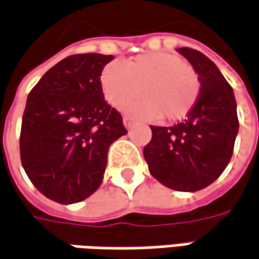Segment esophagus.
I'll list each match as a JSON object with an SVG mask.
<instances>
[{
    "instance_id": "esophagus-1",
    "label": "esophagus",
    "mask_w": 259,
    "mask_h": 259,
    "mask_svg": "<svg viewBox=\"0 0 259 259\" xmlns=\"http://www.w3.org/2000/svg\"><path fill=\"white\" fill-rule=\"evenodd\" d=\"M123 123H124V126H126L127 129H130V127L135 124V118L130 117V116H124V117H123Z\"/></svg>"
}]
</instances>
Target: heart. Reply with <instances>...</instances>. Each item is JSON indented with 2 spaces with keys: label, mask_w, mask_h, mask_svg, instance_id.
I'll return each mask as SVG.
<instances>
[{
  "label": "heart",
  "mask_w": 259,
  "mask_h": 259,
  "mask_svg": "<svg viewBox=\"0 0 259 259\" xmlns=\"http://www.w3.org/2000/svg\"><path fill=\"white\" fill-rule=\"evenodd\" d=\"M101 85L110 104L121 107L127 101L145 94L141 100L124 106L130 114L146 118L183 120L196 106L200 79L196 69L183 58L166 52H146L126 65L110 62L101 72Z\"/></svg>",
  "instance_id": "obj_1"
}]
</instances>
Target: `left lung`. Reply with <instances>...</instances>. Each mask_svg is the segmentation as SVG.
<instances>
[{
  "label": "left lung",
  "instance_id": "left-lung-1",
  "mask_svg": "<svg viewBox=\"0 0 259 259\" xmlns=\"http://www.w3.org/2000/svg\"><path fill=\"white\" fill-rule=\"evenodd\" d=\"M198 73L200 94L188 118L171 127L151 126L143 149L149 172L177 191L210 186L231 161L239 129L233 90L218 66L201 52L177 49Z\"/></svg>",
  "mask_w": 259,
  "mask_h": 259
}]
</instances>
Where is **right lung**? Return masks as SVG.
<instances>
[{"instance_id":"1","label":"right lung","mask_w":259,"mask_h":259,"mask_svg":"<svg viewBox=\"0 0 259 259\" xmlns=\"http://www.w3.org/2000/svg\"><path fill=\"white\" fill-rule=\"evenodd\" d=\"M111 61V55L100 53L68 56L27 97L20 158L33 186L56 203L91 196L103 181L110 145L127 133L100 81Z\"/></svg>"}]
</instances>
